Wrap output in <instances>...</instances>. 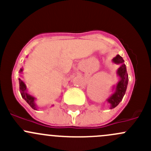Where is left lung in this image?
Returning <instances> with one entry per match:
<instances>
[{
	"mask_svg": "<svg viewBox=\"0 0 151 151\" xmlns=\"http://www.w3.org/2000/svg\"><path fill=\"white\" fill-rule=\"evenodd\" d=\"M112 60H113L114 63L121 65L117 71L118 76L121 77V80L118 82V85H117L116 88H115V92L107 99V101L111 105V109L118 106L119 103L122 101L123 96L126 93L128 80H129L126 65L124 64V60H123V58L120 56L119 55H117Z\"/></svg>",
	"mask_w": 151,
	"mask_h": 151,
	"instance_id": "obj_1",
	"label": "left lung"
}]
</instances>
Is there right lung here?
<instances>
[{"mask_svg":"<svg viewBox=\"0 0 151 151\" xmlns=\"http://www.w3.org/2000/svg\"><path fill=\"white\" fill-rule=\"evenodd\" d=\"M22 68H21V69L19 70V72H22ZM19 90H20V93H21V96H22V97L27 101V103H28V104L30 105L33 109H36V106L35 105V103H34V99H35L34 97L31 96L29 95L28 93H27L26 86H25V83H24L20 79H19Z\"/></svg>","mask_w":151,"mask_h":151,"instance_id":"obj_1","label":"right lung"}]
</instances>
